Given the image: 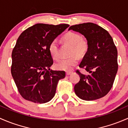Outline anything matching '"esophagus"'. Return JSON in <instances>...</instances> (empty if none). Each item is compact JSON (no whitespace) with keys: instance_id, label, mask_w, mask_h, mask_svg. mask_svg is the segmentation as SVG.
Returning a JSON list of instances; mask_svg holds the SVG:
<instances>
[{"instance_id":"obj_1","label":"esophagus","mask_w":128,"mask_h":128,"mask_svg":"<svg viewBox=\"0 0 128 128\" xmlns=\"http://www.w3.org/2000/svg\"><path fill=\"white\" fill-rule=\"evenodd\" d=\"M72 73H73V72H66V74L68 75H68H70L71 74H72Z\"/></svg>"}]
</instances>
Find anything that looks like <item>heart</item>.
<instances>
[{"instance_id": "heart-1", "label": "heart", "mask_w": 128, "mask_h": 128, "mask_svg": "<svg viewBox=\"0 0 128 128\" xmlns=\"http://www.w3.org/2000/svg\"><path fill=\"white\" fill-rule=\"evenodd\" d=\"M64 42L72 46L71 55L73 56L69 58L62 59L55 64V66L59 70L70 71L73 68L78 62V57L85 54L88 50V44L82 39V37L79 34L74 32H68L62 38ZM48 50L51 56L55 60H58L60 58L58 42L56 39L52 40L49 44Z\"/></svg>"}]
</instances>
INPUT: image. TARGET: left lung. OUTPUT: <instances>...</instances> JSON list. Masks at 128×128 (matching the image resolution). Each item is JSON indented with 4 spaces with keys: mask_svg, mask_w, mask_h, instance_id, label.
Here are the masks:
<instances>
[{
    "mask_svg": "<svg viewBox=\"0 0 128 128\" xmlns=\"http://www.w3.org/2000/svg\"><path fill=\"white\" fill-rule=\"evenodd\" d=\"M70 30L83 35L88 46L79 66L90 74L76 71L80 80L74 88L75 94L84 100L102 98L112 88L118 71V52L112 38L105 29L93 23L73 25Z\"/></svg>",
    "mask_w": 128,
    "mask_h": 128,
    "instance_id": "8db88e82",
    "label": "left lung"
}]
</instances>
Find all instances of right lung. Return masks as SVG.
<instances>
[{
    "label": "right lung",
    "instance_id": "add662e5",
    "mask_svg": "<svg viewBox=\"0 0 128 128\" xmlns=\"http://www.w3.org/2000/svg\"><path fill=\"white\" fill-rule=\"evenodd\" d=\"M69 24L38 23L24 30L17 39L12 54L11 73L21 96L27 100L44 104L54 97L64 71H53L48 50L51 42Z\"/></svg>",
    "mask_w": 128,
    "mask_h": 128
}]
</instances>
